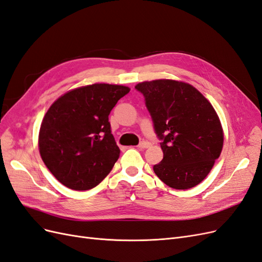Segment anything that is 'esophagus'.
Returning <instances> with one entry per match:
<instances>
[{"mask_svg": "<svg viewBox=\"0 0 262 262\" xmlns=\"http://www.w3.org/2000/svg\"><path fill=\"white\" fill-rule=\"evenodd\" d=\"M149 145H150L149 142H147V141H142V142H140L139 147H140V148H147Z\"/></svg>", "mask_w": 262, "mask_h": 262, "instance_id": "1", "label": "esophagus"}]
</instances>
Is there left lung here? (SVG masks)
<instances>
[{"label": "left lung", "instance_id": "obj_1", "mask_svg": "<svg viewBox=\"0 0 262 262\" xmlns=\"http://www.w3.org/2000/svg\"><path fill=\"white\" fill-rule=\"evenodd\" d=\"M144 96L164 157L154 172L173 189H190L208 176L223 147V130L209 100L187 83L157 80L136 86Z\"/></svg>", "mask_w": 262, "mask_h": 262}]
</instances>
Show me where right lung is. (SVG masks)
Wrapping results in <instances>:
<instances>
[{"label":"right lung","instance_id":"1","mask_svg":"<svg viewBox=\"0 0 262 262\" xmlns=\"http://www.w3.org/2000/svg\"><path fill=\"white\" fill-rule=\"evenodd\" d=\"M130 92L122 85L93 84L55 100L39 131L45 165L66 187L83 191L102 181L120 155L109 114Z\"/></svg>","mask_w":262,"mask_h":262}]
</instances>
